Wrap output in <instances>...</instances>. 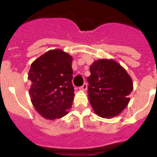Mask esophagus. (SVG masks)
I'll return each instance as SVG.
<instances>
[{
  "mask_svg": "<svg viewBox=\"0 0 157 157\" xmlns=\"http://www.w3.org/2000/svg\"><path fill=\"white\" fill-rule=\"evenodd\" d=\"M79 89H80V90H83V91H86V90H87V84H86V83H85L83 85V86H80V87L79 88Z\"/></svg>",
  "mask_w": 157,
  "mask_h": 157,
  "instance_id": "obj_1",
  "label": "esophagus"
}]
</instances>
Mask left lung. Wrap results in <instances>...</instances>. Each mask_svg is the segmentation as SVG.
I'll return each mask as SVG.
<instances>
[{
	"label": "left lung",
	"instance_id": "8db88e82",
	"mask_svg": "<svg viewBox=\"0 0 157 157\" xmlns=\"http://www.w3.org/2000/svg\"><path fill=\"white\" fill-rule=\"evenodd\" d=\"M88 99L95 113L105 118L120 115L130 102L133 81L114 59H99L90 65Z\"/></svg>",
	"mask_w": 157,
	"mask_h": 157
}]
</instances>
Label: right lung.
<instances>
[{
    "label": "right lung",
    "mask_w": 157,
    "mask_h": 157,
    "mask_svg": "<svg viewBox=\"0 0 157 157\" xmlns=\"http://www.w3.org/2000/svg\"><path fill=\"white\" fill-rule=\"evenodd\" d=\"M73 57L61 49H52L31 64L28 79L29 96L36 110L43 118L55 120L68 113L74 101Z\"/></svg>",
    "instance_id": "right-lung-1"
}]
</instances>
